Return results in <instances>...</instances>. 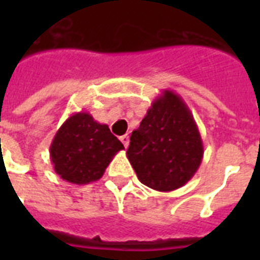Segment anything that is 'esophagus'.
<instances>
[{"label":"esophagus","instance_id":"esophagus-1","mask_svg":"<svg viewBox=\"0 0 260 260\" xmlns=\"http://www.w3.org/2000/svg\"><path fill=\"white\" fill-rule=\"evenodd\" d=\"M120 140H121V143L124 144V147H128L129 146V136L128 135H122L121 138H120Z\"/></svg>","mask_w":260,"mask_h":260}]
</instances>
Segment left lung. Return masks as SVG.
Returning <instances> with one entry per match:
<instances>
[{
    "mask_svg": "<svg viewBox=\"0 0 260 260\" xmlns=\"http://www.w3.org/2000/svg\"><path fill=\"white\" fill-rule=\"evenodd\" d=\"M126 156L143 185L158 191L179 189L202 162L204 146L189 106L173 90L155 98L131 135Z\"/></svg>",
    "mask_w": 260,
    "mask_h": 260,
    "instance_id": "left-lung-1",
    "label": "left lung"
}]
</instances>
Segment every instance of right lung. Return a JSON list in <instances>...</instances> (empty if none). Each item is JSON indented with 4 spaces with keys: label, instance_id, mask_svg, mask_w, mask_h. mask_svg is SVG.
Wrapping results in <instances>:
<instances>
[{
    "label": "right lung",
    "instance_id": "obj_1",
    "mask_svg": "<svg viewBox=\"0 0 260 260\" xmlns=\"http://www.w3.org/2000/svg\"><path fill=\"white\" fill-rule=\"evenodd\" d=\"M122 143L106 124L95 121L87 112L71 114L55 134L50 147L55 173L63 181L86 185L98 181Z\"/></svg>",
    "mask_w": 260,
    "mask_h": 260
}]
</instances>
